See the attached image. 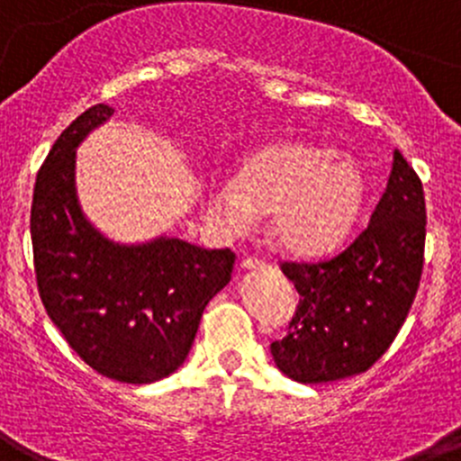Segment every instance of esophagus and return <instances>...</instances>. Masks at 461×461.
I'll return each mask as SVG.
<instances>
[{"label":"esophagus","mask_w":461,"mask_h":461,"mask_svg":"<svg viewBox=\"0 0 461 461\" xmlns=\"http://www.w3.org/2000/svg\"><path fill=\"white\" fill-rule=\"evenodd\" d=\"M257 268H264V261L255 259V257H248V259L240 261V271H257Z\"/></svg>","instance_id":"esophagus-1"}]
</instances>
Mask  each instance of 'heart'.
I'll use <instances>...</instances> for the list:
<instances>
[{"label":"heart","mask_w":461,"mask_h":461,"mask_svg":"<svg viewBox=\"0 0 461 461\" xmlns=\"http://www.w3.org/2000/svg\"><path fill=\"white\" fill-rule=\"evenodd\" d=\"M363 202V172L349 156L308 142H282L252 153L236 179L211 185L206 215L221 234L252 230L273 213L282 248L319 252L338 243Z\"/></svg>","instance_id":"heart-1"}]
</instances>
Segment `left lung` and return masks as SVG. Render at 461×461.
<instances>
[{"label":"left lung","instance_id":"1","mask_svg":"<svg viewBox=\"0 0 461 461\" xmlns=\"http://www.w3.org/2000/svg\"><path fill=\"white\" fill-rule=\"evenodd\" d=\"M425 225L420 179L395 151L370 225L335 255L282 264L301 294L287 338L271 344L282 375L298 384H326L370 370L416 298Z\"/></svg>","mask_w":461,"mask_h":461}]
</instances>
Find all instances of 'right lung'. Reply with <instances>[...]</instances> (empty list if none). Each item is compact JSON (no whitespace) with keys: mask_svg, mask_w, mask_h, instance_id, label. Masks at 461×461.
I'll return each mask as SVG.
<instances>
[{"mask_svg":"<svg viewBox=\"0 0 461 461\" xmlns=\"http://www.w3.org/2000/svg\"><path fill=\"white\" fill-rule=\"evenodd\" d=\"M112 114L89 107L52 144L36 176L32 246L41 301L66 342L101 375L140 385L188 358L202 312L230 285L234 252L167 234L122 243L86 218L76 151Z\"/></svg>","mask_w":461,"mask_h":461,"instance_id":"1","label":"right lung"}]
</instances>
